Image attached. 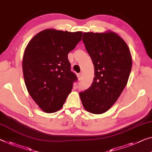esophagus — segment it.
Instances as JSON below:
<instances>
[{"label":"esophagus","mask_w":152,"mask_h":152,"mask_svg":"<svg viewBox=\"0 0 152 152\" xmlns=\"http://www.w3.org/2000/svg\"><path fill=\"white\" fill-rule=\"evenodd\" d=\"M81 77H82V76H81V73H79V74L77 75V77H78L79 80H81Z\"/></svg>","instance_id":"1"}]
</instances>
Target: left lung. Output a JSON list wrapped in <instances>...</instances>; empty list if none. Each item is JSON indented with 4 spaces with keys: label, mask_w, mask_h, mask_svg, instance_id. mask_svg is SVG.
<instances>
[{
    "label": "left lung",
    "mask_w": 152,
    "mask_h": 152,
    "mask_svg": "<svg viewBox=\"0 0 152 152\" xmlns=\"http://www.w3.org/2000/svg\"><path fill=\"white\" fill-rule=\"evenodd\" d=\"M83 42L94 66L93 82L79 92L86 110L101 114L113 106L126 86L132 69L130 50L114 32H84Z\"/></svg>",
    "instance_id": "1"
}]
</instances>
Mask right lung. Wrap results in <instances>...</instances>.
Listing matches in <instances>:
<instances>
[{"label":"right lung","instance_id":"1","mask_svg":"<svg viewBox=\"0 0 152 152\" xmlns=\"http://www.w3.org/2000/svg\"><path fill=\"white\" fill-rule=\"evenodd\" d=\"M82 34L47 29L28 44L22 63L25 84L43 111L53 113L61 109L77 81L68 53L81 40Z\"/></svg>","mask_w":152,"mask_h":152}]
</instances>
